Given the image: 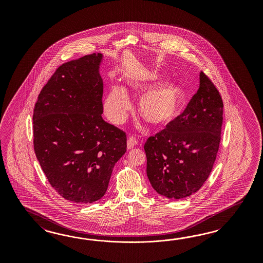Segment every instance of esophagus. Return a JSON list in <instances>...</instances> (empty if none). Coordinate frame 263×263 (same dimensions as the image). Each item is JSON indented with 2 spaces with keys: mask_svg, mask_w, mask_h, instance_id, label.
Listing matches in <instances>:
<instances>
[{
  "mask_svg": "<svg viewBox=\"0 0 263 263\" xmlns=\"http://www.w3.org/2000/svg\"><path fill=\"white\" fill-rule=\"evenodd\" d=\"M138 143V141L135 137H129L127 140V148L128 149H132L136 144Z\"/></svg>",
  "mask_w": 263,
  "mask_h": 263,
  "instance_id": "esophagus-1",
  "label": "esophagus"
}]
</instances>
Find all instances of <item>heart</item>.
I'll list each match as a JSON object with an SVG mask.
<instances>
[{
  "mask_svg": "<svg viewBox=\"0 0 263 263\" xmlns=\"http://www.w3.org/2000/svg\"><path fill=\"white\" fill-rule=\"evenodd\" d=\"M157 76L147 79H131L128 85L140 95L138 111L143 120L154 126L167 125L179 114L185 99V91L181 84L175 81L160 82ZM132 104L126 90L121 87L111 88L105 97L103 110L106 117L115 124L126 120Z\"/></svg>",
  "mask_w": 263,
  "mask_h": 263,
  "instance_id": "obj_1",
  "label": "heart"
}]
</instances>
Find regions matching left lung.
<instances>
[{
    "instance_id": "1",
    "label": "left lung",
    "mask_w": 263,
    "mask_h": 263,
    "mask_svg": "<svg viewBox=\"0 0 263 263\" xmlns=\"http://www.w3.org/2000/svg\"><path fill=\"white\" fill-rule=\"evenodd\" d=\"M223 104L214 84L199 73V88L181 115L144 143L146 175L167 199L187 198L205 182L215 162Z\"/></svg>"
}]
</instances>
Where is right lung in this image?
Wrapping results in <instances>:
<instances>
[{
	"label": "right lung",
	"mask_w": 263,
	"mask_h": 263,
	"mask_svg": "<svg viewBox=\"0 0 263 263\" xmlns=\"http://www.w3.org/2000/svg\"><path fill=\"white\" fill-rule=\"evenodd\" d=\"M100 53L62 64L33 110V148L49 183L63 198L91 203L107 191L126 135L106 122Z\"/></svg>",
	"instance_id": "right-lung-1"
}]
</instances>
